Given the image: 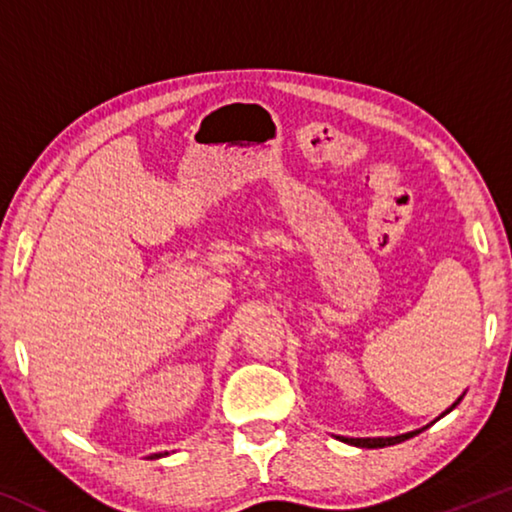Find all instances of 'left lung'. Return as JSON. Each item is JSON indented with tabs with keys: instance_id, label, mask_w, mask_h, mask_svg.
Returning a JSON list of instances; mask_svg holds the SVG:
<instances>
[{
	"instance_id": "8db88e82",
	"label": "left lung",
	"mask_w": 512,
	"mask_h": 512,
	"mask_svg": "<svg viewBox=\"0 0 512 512\" xmlns=\"http://www.w3.org/2000/svg\"><path fill=\"white\" fill-rule=\"evenodd\" d=\"M463 400V395L458 397V400L449 406V409L443 413V415H447L449 411L452 409H456V404ZM443 415H440V418H443ZM422 429H427V427H422ZM422 429H415V431H409V433H402V436H393V438H343V436H339L343 443H348V445H354V447H368V449H377V447H388V445H397V443H402V440H409V438H413V436H418V433L422 431Z\"/></svg>"
}]
</instances>
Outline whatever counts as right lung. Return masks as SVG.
Segmentation results:
<instances>
[{
  "label": "right lung",
  "instance_id": "obj_1",
  "mask_svg": "<svg viewBox=\"0 0 512 512\" xmlns=\"http://www.w3.org/2000/svg\"><path fill=\"white\" fill-rule=\"evenodd\" d=\"M160 456H167V452H164V454H153L151 458H160Z\"/></svg>",
  "mask_w": 512,
  "mask_h": 512
}]
</instances>
